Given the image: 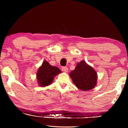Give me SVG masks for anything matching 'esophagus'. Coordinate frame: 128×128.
<instances>
[{
	"label": "esophagus",
	"mask_w": 128,
	"mask_h": 128,
	"mask_svg": "<svg viewBox=\"0 0 128 128\" xmlns=\"http://www.w3.org/2000/svg\"><path fill=\"white\" fill-rule=\"evenodd\" d=\"M62 70L63 72H64L66 73V72H68V68L67 67H64H64L62 68Z\"/></svg>",
	"instance_id": "1"
}]
</instances>
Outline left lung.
<instances>
[{"label": "left lung", "mask_w": 128, "mask_h": 128, "mask_svg": "<svg viewBox=\"0 0 128 128\" xmlns=\"http://www.w3.org/2000/svg\"><path fill=\"white\" fill-rule=\"evenodd\" d=\"M69 76L75 86L83 92L92 90L97 85V73L83 60L78 63L75 69L69 73Z\"/></svg>", "instance_id": "obj_1"}]
</instances>
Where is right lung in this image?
<instances>
[{"instance_id":"obj_1","label":"right lung","mask_w":128,"mask_h":128,"mask_svg":"<svg viewBox=\"0 0 128 128\" xmlns=\"http://www.w3.org/2000/svg\"><path fill=\"white\" fill-rule=\"evenodd\" d=\"M62 72L56 66H51L46 60L43 61L36 72V79L40 87H46L51 84L54 78Z\"/></svg>"}]
</instances>
